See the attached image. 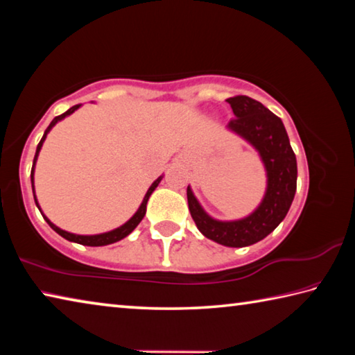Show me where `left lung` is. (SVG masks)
Wrapping results in <instances>:
<instances>
[{
	"instance_id": "8db88e82",
	"label": "left lung",
	"mask_w": 355,
	"mask_h": 355,
	"mask_svg": "<svg viewBox=\"0 0 355 355\" xmlns=\"http://www.w3.org/2000/svg\"><path fill=\"white\" fill-rule=\"evenodd\" d=\"M227 101L235 114L227 128L248 141L263 161L268 177L263 200L243 219L218 220L202 208L189 186L186 194L192 219L203 236L227 248H244L261 241L285 219L296 194L297 163L284 122L275 114L245 95Z\"/></svg>"
}]
</instances>
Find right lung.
Here are the masks:
<instances>
[{"label":"right lung","mask_w":355,"mask_h":355,"mask_svg":"<svg viewBox=\"0 0 355 355\" xmlns=\"http://www.w3.org/2000/svg\"><path fill=\"white\" fill-rule=\"evenodd\" d=\"M80 106H81V105L71 106L69 111H65L64 114H61V116H58V117L53 119L51 123L48 125V128L45 130L44 136H42V139H40L39 146H37V150H35L34 163H33V169H31V183H33V192H34L35 205H37L39 209H40V207H39L37 199H35V191H34V167H35V161H37V156H39V152H40V148H42V144H44L46 135L50 133V130H51L53 127H55V125L59 122V120H62V119H65L67 116H70V114L75 112ZM161 180H163V175H161L159 178H156L155 182L152 183V186H150L148 191H147V194L144 196V200H142V203H141V207L137 208V211L133 214V218L125 222L123 225L114 228V230H111V232L100 233V235H75V233L65 232V230H62V228H59L58 225L53 224V222H51L50 219H48L44 213H42V209H40V213H42V216H44V219L48 222V225H50V227L53 228V230H55V232L58 233V235H61L62 238L67 239V241L78 243V244H83V245H92V248H97V245H107V244H112V243L120 241V239H123L125 236H128L130 233L133 232L137 225H139V222L144 219V216H146V211H147V202H148V199H150V196H152V192L156 189V186L159 184Z\"/></svg>","instance_id":"right-lung-1"}]
</instances>
